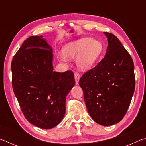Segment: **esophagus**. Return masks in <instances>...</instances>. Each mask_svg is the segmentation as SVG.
<instances>
[{"mask_svg":"<svg viewBox=\"0 0 146 146\" xmlns=\"http://www.w3.org/2000/svg\"><path fill=\"white\" fill-rule=\"evenodd\" d=\"M74 76H75V80L76 84L78 85L79 80H80V75H79L78 73H75V75H74Z\"/></svg>","mask_w":146,"mask_h":146,"instance_id":"34e87169","label":"esophagus"}]
</instances>
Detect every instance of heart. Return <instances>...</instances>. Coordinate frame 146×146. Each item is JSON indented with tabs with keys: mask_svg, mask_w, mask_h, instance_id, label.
<instances>
[{
	"mask_svg": "<svg viewBox=\"0 0 146 146\" xmlns=\"http://www.w3.org/2000/svg\"><path fill=\"white\" fill-rule=\"evenodd\" d=\"M102 50V44L92 38L84 37L68 43L63 47L62 54H59L58 58L66 62L68 58L76 57V63L82 70H88L92 67L97 61Z\"/></svg>",
	"mask_w": 146,
	"mask_h": 146,
	"instance_id": "heart-1",
	"label": "heart"
}]
</instances>
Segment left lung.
I'll use <instances>...</instances> for the list:
<instances>
[{"label":"left lung","instance_id":"1","mask_svg":"<svg viewBox=\"0 0 146 146\" xmlns=\"http://www.w3.org/2000/svg\"><path fill=\"white\" fill-rule=\"evenodd\" d=\"M108 45L104 58L79 81L89 114L104 126L122 119L129 108L135 87L131 56L114 35L104 32Z\"/></svg>","mask_w":146,"mask_h":146}]
</instances>
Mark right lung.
I'll return each mask as SVG.
<instances>
[{"instance_id":"1","label":"right lung","mask_w":146,"mask_h":146,"mask_svg":"<svg viewBox=\"0 0 146 146\" xmlns=\"http://www.w3.org/2000/svg\"><path fill=\"white\" fill-rule=\"evenodd\" d=\"M53 49L43 36L24 42L11 62L12 86L24 117L42 129L55 127L66 112L75 81L71 71H53Z\"/></svg>"}]
</instances>
